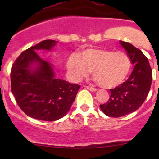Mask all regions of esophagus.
Returning <instances> with one entry per match:
<instances>
[{
	"label": "esophagus",
	"mask_w": 159,
	"mask_h": 159,
	"mask_svg": "<svg viewBox=\"0 0 159 159\" xmlns=\"http://www.w3.org/2000/svg\"><path fill=\"white\" fill-rule=\"evenodd\" d=\"M85 88L87 89L90 90L91 91H97V89H95V88H94V87H91V86H85Z\"/></svg>",
	"instance_id": "1"
}]
</instances>
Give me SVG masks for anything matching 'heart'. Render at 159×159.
<instances>
[{"label": "heart", "mask_w": 159, "mask_h": 159, "mask_svg": "<svg viewBox=\"0 0 159 159\" xmlns=\"http://www.w3.org/2000/svg\"><path fill=\"white\" fill-rule=\"evenodd\" d=\"M131 65L126 53L105 49H85L68 61V69L75 80L87 76L92 70L96 81L105 89L121 84L129 75Z\"/></svg>", "instance_id": "b5f03b06"}]
</instances>
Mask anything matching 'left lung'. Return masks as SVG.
<instances>
[{"label": "left lung", "mask_w": 159, "mask_h": 159, "mask_svg": "<svg viewBox=\"0 0 159 159\" xmlns=\"http://www.w3.org/2000/svg\"><path fill=\"white\" fill-rule=\"evenodd\" d=\"M120 43L134 67L125 82L110 89V98L107 103L100 105L103 113L113 118L129 115L140 108L148 96L152 80V70L142 51L129 42L120 41Z\"/></svg>", "instance_id": "left-lung-1"}]
</instances>
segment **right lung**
Wrapping results in <instances>:
<instances>
[{
	"instance_id": "right-lung-1",
	"label": "right lung",
	"mask_w": 159,
	"mask_h": 159,
	"mask_svg": "<svg viewBox=\"0 0 159 159\" xmlns=\"http://www.w3.org/2000/svg\"><path fill=\"white\" fill-rule=\"evenodd\" d=\"M56 41L44 40L24 51L12 65L11 91L20 108L33 118L54 121L70 110L81 86L56 78L51 64L37 50H51ZM38 64L32 70L33 63Z\"/></svg>"
}]
</instances>
